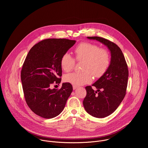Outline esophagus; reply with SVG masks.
Returning <instances> with one entry per match:
<instances>
[{"mask_svg": "<svg viewBox=\"0 0 148 148\" xmlns=\"http://www.w3.org/2000/svg\"><path fill=\"white\" fill-rule=\"evenodd\" d=\"M78 86H77V85H73V90H75V89H76L77 88Z\"/></svg>", "mask_w": 148, "mask_h": 148, "instance_id": "34e87169", "label": "esophagus"}]
</instances>
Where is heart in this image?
Segmentation results:
<instances>
[{
  "label": "heart",
  "instance_id": "b5f03b06",
  "mask_svg": "<svg viewBox=\"0 0 148 148\" xmlns=\"http://www.w3.org/2000/svg\"><path fill=\"white\" fill-rule=\"evenodd\" d=\"M75 59L83 62L82 72H72L64 75V80L75 85L89 83L92 80V75L99 78L103 76L110 63V56L107 49L100 48L97 45L84 42L79 44L74 50ZM75 61L69 53H64L60 59V66L64 72L73 69Z\"/></svg>",
  "mask_w": 148,
  "mask_h": 148
}]
</instances>
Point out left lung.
Masks as SVG:
<instances>
[{
    "instance_id": "obj_1",
    "label": "left lung",
    "mask_w": 148,
    "mask_h": 148,
    "mask_svg": "<svg viewBox=\"0 0 148 148\" xmlns=\"http://www.w3.org/2000/svg\"><path fill=\"white\" fill-rule=\"evenodd\" d=\"M87 38L106 45L111 53L108 69L92 85L97 90L95 92L91 86H86V95L83 103L88 113L95 117L104 118L116 110L126 95L129 76L127 65L123 52L117 44L101 37Z\"/></svg>"
}]
</instances>
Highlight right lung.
I'll list each match as a JSON object with an SVG mask.
<instances>
[{
  "label": "right lung",
  "mask_w": 148,
  "mask_h": 148,
  "mask_svg": "<svg viewBox=\"0 0 148 148\" xmlns=\"http://www.w3.org/2000/svg\"><path fill=\"white\" fill-rule=\"evenodd\" d=\"M75 40L47 39L34 45L29 50L21 71V81L27 104L36 114L52 119L63 110L73 88L69 83L60 89H52L61 82L60 59Z\"/></svg>",
  "instance_id": "obj_1"
}]
</instances>
